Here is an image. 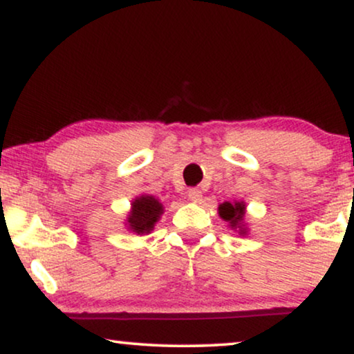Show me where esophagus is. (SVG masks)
I'll return each instance as SVG.
<instances>
[{
    "label": "esophagus",
    "mask_w": 354,
    "mask_h": 354,
    "mask_svg": "<svg viewBox=\"0 0 354 354\" xmlns=\"http://www.w3.org/2000/svg\"><path fill=\"white\" fill-rule=\"evenodd\" d=\"M187 197L191 198V201H201V198H202V191L198 187H191L187 191Z\"/></svg>",
    "instance_id": "1"
}]
</instances>
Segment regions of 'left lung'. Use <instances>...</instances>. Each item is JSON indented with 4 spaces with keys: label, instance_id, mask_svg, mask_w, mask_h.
Segmentation results:
<instances>
[{
    "label": "left lung",
    "instance_id": "left-lung-1",
    "mask_svg": "<svg viewBox=\"0 0 354 354\" xmlns=\"http://www.w3.org/2000/svg\"><path fill=\"white\" fill-rule=\"evenodd\" d=\"M218 212H220V216L223 220L231 223V226H237L239 223L243 220V215H245V205H243V202H236V203L225 202L221 203L220 208H218Z\"/></svg>",
    "mask_w": 354,
    "mask_h": 354
}]
</instances>
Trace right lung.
I'll list each match as a JSON object with an SVG mask.
<instances>
[{
	"instance_id": "obj_1",
	"label": "right lung",
	"mask_w": 354,
	"mask_h": 354,
	"mask_svg": "<svg viewBox=\"0 0 354 354\" xmlns=\"http://www.w3.org/2000/svg\"><path fill=\"white\" fill-rule=\"evenodd\" d=\"M163 213L162 203L151 196H142L133 202V212L129 213V229L138 234L151 232L158 218Z\"/></svg>"
}]
</instances>
